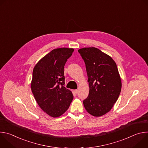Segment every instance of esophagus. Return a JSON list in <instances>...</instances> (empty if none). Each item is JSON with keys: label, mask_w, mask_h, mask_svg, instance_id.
<instances>
[{"label": "esophagus", "mask_w": 148, "mask_h": 148, "mask_svg": "<svg viewBox=\"0 0 148 148\" xmlns=\"http://www.w3.org/2000/svg\"><path fill=\"white\" fill-rule=\"evenodd\" d=\"M74 92L75 93V94H77L78 92V90H74Z\"/></svg>", "instance_id": "obj_1"}]
</instances>
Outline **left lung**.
Listing matches in <instances>:
<instances>
[{"mask_svg": "<svg viewBox=\"0 0 148 148\" xmlns=\"http://www.w3.org/2000/svg\"><path fill=\"white\" fill-rule=\"evenodd\" d=\"M84 61L90 91L83 101L87 111L94 116L108 112L116 102L121 91V80L115 62L97 48L78 50Z\"/></svg>", "mask_w": 148, "mask_h": 148, "instance_id": "left-lung-1", "label": "left lung"}]
</instances>
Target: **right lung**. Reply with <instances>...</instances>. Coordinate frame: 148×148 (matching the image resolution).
<instances>
[{
	"label": "right lung",
	"instance_id": "1",
	"mask_svg": "<svg viewBox=\"0 0 148 148\" xmlns=\"http://www.w3.org/2000/svg\"><path fill=\"white\" fill-rule=\"evenodd\" d=\"M73 49L53 50L42 58L33 71L31 88L39 107L50 116L64 114L73 99L71 91L65 87L64 68Z\"/></svg>",
	"mask_w": 148,
	"mask_h": 148
}]
</instances>
